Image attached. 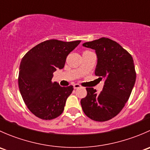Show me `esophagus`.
Returning a JSON list of instances; mask_svg holds the SVG:
<instances>
[{
  "mask_svg": "<svg viewBox=\"0 0 150 150\" xmlns=\"http://www.w3.org/2000/svg\"><path fill=\"white\" fill-rule=\"evenodd\" d=\"M73 87H74V88H75V89H77V88H79L81 87V86H80L79 84L76 83V84L73 85Z\"/></svg>",
  "mask_w": 150,
  "mask_h": 150,
  "instance_id": "esophagus-1",
  "label": "esophagus"
}]
</instances>
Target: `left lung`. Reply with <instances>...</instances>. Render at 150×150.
I'll use <instances>...</instances> for the list:
<instances>
[{
    "label": "left lung",
    "mask_w": 150,
    "mask_h": 150,
    "mask_svg": "<svg viewBox=\"0 0 150 150\" xmlns=\"http://www.w3.org/2000/svg\"><path fill=\"white\" fill-rule=\"evenodd\" d=\"M83 46L95 50V75L104 84L100 93L86 88L87 96L81 99V107L91 120L107 121L115 117L129 99L137 76L134 60L120 44L107 38L86 42Z\"/></svg>",
    "instance_id": "obj_1"
}]
</instances>
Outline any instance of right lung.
Wrapping results in <instances>:
<instances>
[{
	"label": "right lung",
	"mask_w": 150,
	"mask_h": 150,
	"mask_svg": "<svg viewBox=\"0 0 150 150\" xmlns=\"http://www.w3.org/2000/svg\"><path fill=\"white\" fill-rule=\"evenodd\" d=\"M81 40L64 42L49 40L33 47L19 66V88L24 102L33 114L43 120H52L64 111L73 86L62 87L53 83V73L62 69L68 54Z\"/></svg>",
	"instance_id": "1"
}]
</instances>
